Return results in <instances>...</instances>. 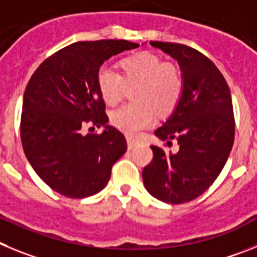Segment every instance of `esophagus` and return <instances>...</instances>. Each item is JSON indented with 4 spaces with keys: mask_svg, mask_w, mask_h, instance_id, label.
Returning a JSON list of instances; mask_svg holds the SVG:
<instances>
[{
    "mask_svg": "<svg viewBox=\"0 0 257 257\" xmlns=\"http://www.w3.org/2000/svg\"><path fill=\"white\" fill-rule=\"evenodd\" d=\"M126 143H128V149H129V150H133L134 147H136V146L138 145L137 141H134L133 138H131V137L126 138Z\"/></svg>",
    "mask_w": 257,
    "mask_h": 257,
    "instance_id": "obj_1",
    "label": "esophagus"
}]
</instances>
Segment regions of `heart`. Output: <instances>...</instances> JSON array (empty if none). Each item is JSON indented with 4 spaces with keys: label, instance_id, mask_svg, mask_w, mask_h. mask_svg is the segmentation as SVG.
<instances>
[{
    "label": "heart",
    "instance_id": "1",
    "mask_svg": "<svg viewBox=\"0 0 257 257\" xmlns=\"http://www.w3.org/2000/svg\"><path fill=\"white\" fill-rule=\"evenodd\" d=\"M120 75L101 68L96 84L101 98L107 106L121 102L126 87L137 85L133 98L136 105L125 106L111 114V124L129 137L156 121L157 112L163 116L172 114L183 96L184 80L175 64L141 51L119 61Z\"/></svg>",
    "mask_w": 257,
    "mask_h": 257
}]
</instances>
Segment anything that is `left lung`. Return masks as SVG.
Here are the masks:
<instances>
[{
  "instance_id": "left-lung-1",
  "label": "left lung",
  "mask_w": 257,
  "mask_h": 257,
  "mask_svg": "<svg viewBox=\"0 0 257 257\" xmlns=\"http://www.w3.org/2000/svg\"><path fill=\"white\" fill-rule=\"evenodd\" d=\"M178 61L184 89L180 102L155 134L177 154L151 146L152 161L142 172L146 189L166 203L195 200L218 178L234 142V115L229 87L214 62L180 43L151 41Z\"/></svg>"
}]
</instances>
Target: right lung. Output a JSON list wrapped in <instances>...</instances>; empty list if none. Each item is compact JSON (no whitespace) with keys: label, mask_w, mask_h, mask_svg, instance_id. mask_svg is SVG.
Here are the masks:
<instances>
[{"label":"right lung","mask_w":257,"mask_h":257,"mask_svg":"<svg viewBox=\"0 0 257 257\" xmlns=\"http://www.w3.org/2000/svg\"><path fill=\"white\" fill-rule=\"evenodd\" d=\"M125 39L75 42L45 60L28 82L20 137L28 161L60 195L84 198L103 189L126 151L124 134L111 125L96 84L101 65L137 48ZM85 125L105 126L83 135Z\"/></svg>","instance_id":"1"}]
</instances>
